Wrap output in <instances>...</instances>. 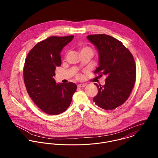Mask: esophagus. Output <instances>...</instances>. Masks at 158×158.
<instances>
[{
	"label": "esophagus",
	"instance_id": "esophagus-1",
	"mask_svg": "<svg viewBox=\"0 0 158 158\" xmlns=\"http://www.w3.org/2000/svg\"><path fill=\"white\" fill-rule=\"evenodd\" d=\"M86 86V84H78L77 85L78 88H83V87H85Z\"/></svg>",
	"mask_w": 158,
	"mask_h": 158
}]
</instances>
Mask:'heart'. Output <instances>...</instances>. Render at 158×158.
Here are the masks:
<instances>
[{
    "label": "heart",
    "mask_w": 158,
    "mask_h": 158,
    "mask_svg": "<svg viewBox=\"0 0 158 158\" xmlns=\"http://www.w3.org/2000/svg\"><path fill=\"white\" fill-rule=\"evenodd\" d=\"M89 52L93 54V50L89 47L86 46V47H83V48H81V52Z\"/></svg>",
    "instance_id": "1"
}]
</instances>
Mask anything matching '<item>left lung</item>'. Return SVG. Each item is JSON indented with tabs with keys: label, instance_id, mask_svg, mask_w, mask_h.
Masks as SVG:
<instances>
[{
	"label": "left lung",
	"instance_id": "left-lung-1",
	"mask_svg": "<svg viewBox=\"0 0 158 158\" xmlns=\"http://www.w3.org/2000/svg\"><path fill=\"white\" fill-rule=\"evenodd\" d=\"M87 39L98 52V67L94 72L107 75L105 85L95 83L98 94L93 101L102 109L114 110L128 99L134 87L136 75L135 60L129 50L113 36L91 35Z\"/></svg>",
	"mask_w": 158,
	"mask_h": 158
}]
</instances>
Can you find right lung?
<instances>
[{"label":"right lung","mask_w":158,"mask_h":158,"mask_svg":"<svg viewBox=\"0 0 158 158\" xmlns=\"http://www.w3.org/2000/svg\"><path fill=\"white\" fill-rule=\"evenodd\" d=\"M73 36H51L38 43L28 53L23 68V80L27 92L44 113L57 115L69 107L76 84L56 83L53 78L60 66V53Z\"/></svg>","instance_id":"1"}]
</instances>
